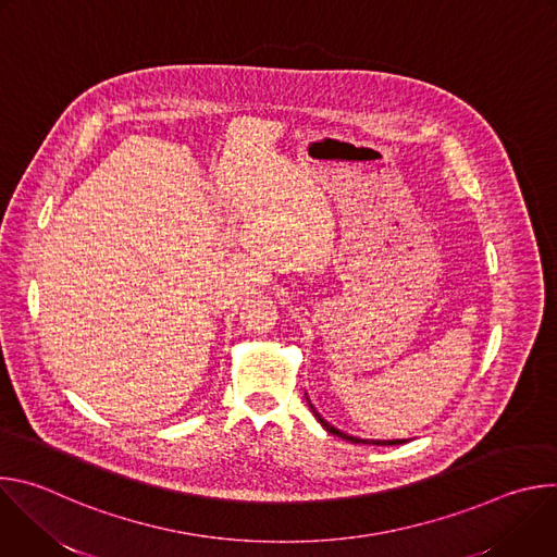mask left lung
<instances>
[{"mask_svg":"<svg viewBox=\"0 0 557 557\" xmlns=\"http://www.w3.org/2000/svg\"><path fill=\"white\" fill-rule=\"evenodd\" d=\"M306 401H308V406H310V410H312V414H314V419L320 421V425L329 432V434H333V436H339V438H344V441H350V443H355V445H404L406 443V438H394V441H372V438H359V436H350V434H346V432H342V430H337L335 425H331L320 412H317L314 408H312V404H310V399L306 396Z\"/></svg>","mask_w":557,"mask_h":557,"instance_id":"8db88e82","label":"left lung"}]
</instances>
